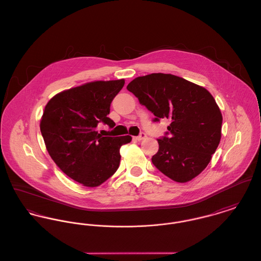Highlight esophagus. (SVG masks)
<instances>
[{
  "mask_svg": "<svg viewBox=\"0 0 261 261\" xmlns=\"http://www.w3.org/2000/svg\"><path fill=\"white\" fill-rule=\"evenodd\" d=\"M136 138V140H138V141H140V140H142V139H144V138H146V134L145 133H140L139 134V136L138 137H135Z\"/></svg>",
  "mask_w": 261,
  "mask_h": 261,
  "instance_id": "34e87169",
  "label": "esophagus"
}]
</instances>
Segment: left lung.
<instances>
[{"label": "left lung", "mask_w": 261, "mask_h": 261, "mask_svg": "<svg viewBox=\"0 0 261 261\" xmlns=\"http://www.w3.org/2000/svg\"><path fill=\"white\" fill-rule=\"evenodd\" d=\"M126 89L155 116L171 124L158 138L153 165L178 182L198 176L211 160L221 139L222 114L204 87L170 73L139 76Z\"/></svg>", "instance_id": "1"}]
</instances>
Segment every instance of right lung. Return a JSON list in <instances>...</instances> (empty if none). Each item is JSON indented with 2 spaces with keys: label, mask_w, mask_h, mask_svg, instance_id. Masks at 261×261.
I'll return each mask as SVG.
<instances>
[{
  "label": "right lung",
  "mask_w": 261,
  "mask_h": 261,
  "mask_svg": "<svg viewBox=\"0 0 261 261\" xmlns=\"http://www.w3.org/2000/svg\"><path fill=\"white\" fill-rule=\"evenodd\" d=\"M124 80L93 82L65 90L46 105L40 130L46 148L57 166L85 187H98L118 170L120 148L132 137H102L99 123L113 128L108 116L113 99Z\"/></svg>",
  "instance_id": "obj_1"
}]
</instances>
